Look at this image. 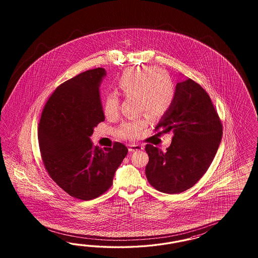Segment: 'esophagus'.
Listing matches in <instances>:
<instances>
[{
  "label": "esophagus",
  "instance_id": "1",
  "mask_svg": "<svg viewBox=\"0 0 258 258\" xmlns=\"http://www.w3.org/2000/svg\"><path fill=\"white\" fill-rule=\"evenodd\" d=\"M142 149H144V146H142V145H136V144L128 145V151H130V152L137 151V150H142Z\"/></svg>",
  "mask_w": 258,
  "mask_h": 258
}]
</instances>
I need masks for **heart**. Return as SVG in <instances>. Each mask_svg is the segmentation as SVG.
<instances>
[{
  "instance_id": "1",
  "label": "heart",
  "mask_w": 258,
  "mask_h": 258,
  "mask_svg": "<svg viewBox=\"0 0 258 258\" xmlns=\"http://www.w3.org/2000/svg\"><path fill=\"white\" fill-rule=\"evenodd\" d=\"M118 93L125 97H136L139 112H148L154 118L162 117L171 108L174 101V89L164 71L156 67H143L127 71L116 82ZM103 111L109 119H116L120 114V98L116 93L107 94ZM149 125V116L125 120L117 130L119 137L135 140L142 136Z\"/></svg>"
}]
</instances>
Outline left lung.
Wrapping results in <instances>:
<instances>
[{
	"mask_svg": "<svg viewBox=\"0 0 258 258\" xmlns=\"http://www.w3.org/2000/svg\"><path fill=\"white\" fill-rule=\"evenodd\" d=\"M155 132L172 133L166 152L146 146V176L160 192L178 194L195 185L206 173L222 138V124L207 92L188 78L176 85L171 108Z\"/></svg>",
	"mask_w": 258,
	"mask_h": 258,
	"instance_id": "8db88e82",
	"label": "left lung"
}]
</instances>
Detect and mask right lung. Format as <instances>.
<instances>
[{
    "label": "right lung",
    "mask_w": 258,
    "mask_h": 258,
    "mask_svg": "<svg viewBox=\"0 0 258 258\" xmlns=\"http://www.w3.org/2000/svg\"><path fill=\"white\" fill-rule=\"evenodd\" d=\"M104 68L88 70L63 82L42 109L38 128L39 150L51 179L67 194L90 201L112 184L115 170L127 154L122 143L95 147L90 136L105 120L99 84Z\"/></svg>",
    "instance_id": "add662e5"
}]
</instances>
